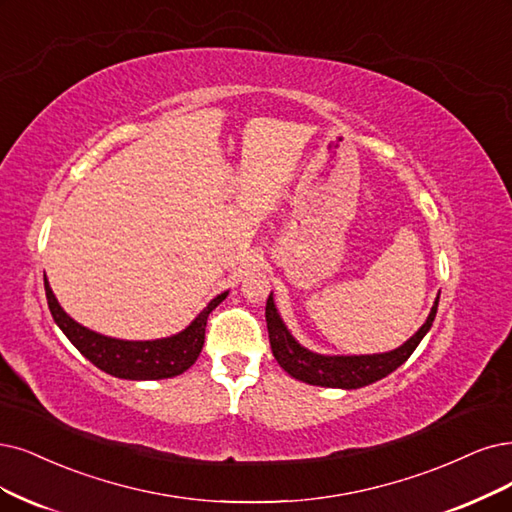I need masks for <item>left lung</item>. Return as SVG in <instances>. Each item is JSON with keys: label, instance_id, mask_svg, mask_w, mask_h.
<instances>
[{"label": "left lung", "instance_id": "left-lung-1", "mask_svg": "<svg viewBox=\"0 0 512 512\" xmlns=\"http://www.w3.org/2000/svg\"><path fill=\"white\" fill-rule=\"evenodd\" d=\"M439 295L434 299V306L426 318V323L418 329L413 337H409L403 346L384 354H361V356H327L316 354L295 342V337L282 323V318L274 306V297L270 293L266 304V323L270 333L272 354L278 365L285 369L295 380H301L312 386L325 388H344L354 390L369 386L382 377L399 369L407 358L418 348L424 335L430 331L432 320L437 316Z\"/></svg>", "mask_w": 512, "mask_h": 512}]
</instances>
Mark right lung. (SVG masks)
<instances>
[{"label":"right lung","instance_id":"add662e5","mask_svg":"<svg viewBox=\"0 0 512 512\" xmlns=\"http://www.w3.org/2000/svg\"><path fill=\"white\" fill-rule=\"evenodd\" d=\"M44 289L48 308L54 323L61 327L69 342L78 348L88 361L101 371L122 377V380H166V377L181 375L192 367L204 346L206 320L221 301L227 297V291L217 295L181 333L164 339H151V342H126V339L107 337L82 327L59 306L48 280L44 276Z\"/></svg>","mask_w":512,"mask_h":512}]
</instances>
